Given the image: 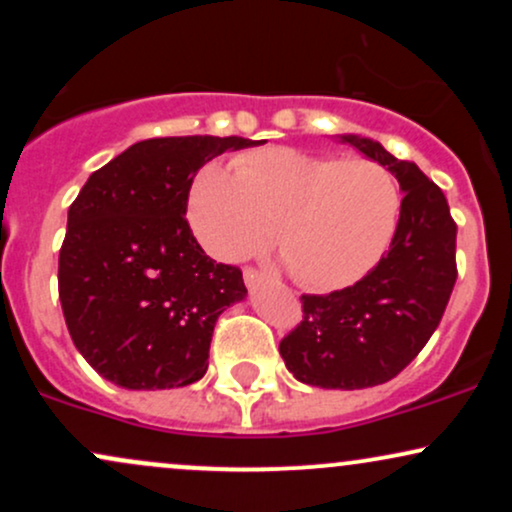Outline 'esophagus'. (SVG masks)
I'll return each mask as SVG.
<instances>
[{
  "label": "esophagus",
  "mask_w": 512,
  "mask_h": 512,
  "mask_svg": "<svg viewBox=\"0 0 512 512\" xmlns=\"http://www.w3.org/2000/svg\"><path fill=\"white\" fill-rule=\"evenodd\" d=\"M243 279H245V286H248V289L252 291V289H257V286L262 284L264 281V274L262 272H257V269H245L243 272Z\"/></svg>",
  "instance_id": "esophagus-1"
}]
</instances>
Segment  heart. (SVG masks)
Wrapping results in <instances>:
<instances>
[{"mask_svg": "<svg viewBox=\"0 0 512 512\" xmlns=\"http://www.w3.org/2000/svg\"><path fill=\"white\" fill-rule=\"evenodd\" d=\"M402 195L395 175L370 158L305 154L267 146L211 161L190 187L192 231L216 260L233 262L272 240L291 279L308 291L356 284L397 231Z\"/></svg>", "mask_w": 512, "mask_h": 512, "instance_id": "obj_1", "label": "heart"}]
</instances>
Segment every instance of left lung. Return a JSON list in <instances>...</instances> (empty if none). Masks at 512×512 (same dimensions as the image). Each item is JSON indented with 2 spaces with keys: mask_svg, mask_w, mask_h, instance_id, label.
<instances>
[{
  "mask_svg": "<svg viewBox=\"0 0 512 512\" xmlns=\"http://www.w3.org/2000/svg\"><path fill=\"white\" fill-rule=\"evenodd\" d=\"M395 175L404 192L390 250L370 272L327 296H301L303 320L279 344L293 378L325 390H363L395 378L436 332L457 279L455 238L443 190L380 142L342 134Z\"/></svg>",
  "mask_w": 512,
  "mask_h": 512,
  "instance_id": "1",
  "label": "left lung"
}]
</instances>
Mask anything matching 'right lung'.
Segmentation results:
<instances>
[{"instance_id": "obj_1", "label": "right lung", "mask_w": 512, "mask_h": 512, "mask_svg": "<svg viewBox=\"0 0 512 512\" xmlns=\"http://www.w3.org/2000/svg\"><path fill=\"white\" fill-rule=\"evenodd\" d=\"M243 137H161L105 163L69 207L60 250L67 330L88 366L125 390L197 383L219 315L243 301V272L216 264L187 223L197 170Z\"/></svg>"}]
</instances>
